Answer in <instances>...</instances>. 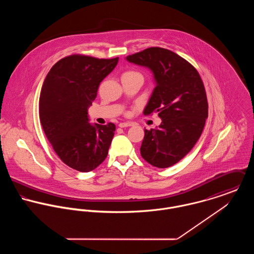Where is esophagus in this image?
<instances>
[{
  "label": "esophagus",
  "instance_id": "1",
  "mask_svg": "<svg viewBox=\"0 0 254 254\" xmlns=\"http://www.w3.org/2000/svg\"><path fill=\"white\" fill-rule=\"evenodd\" d=\"M118 126H119L120 128H125V127L132 126V123H129V122H122V123H119Z\"/></svg>",
  "mask_w": 254,
  "mask_h": 254
}]
</instances>
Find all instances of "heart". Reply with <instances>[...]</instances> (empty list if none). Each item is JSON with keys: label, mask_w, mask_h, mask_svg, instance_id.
<instances>
[{"label": "heart", "mask_w": 254, "mask_h": 254, "mask_svg": "<svg viewBox=\"0 0 254 254\" xmlns=\"http://www.w3.org/2000/svg\"><path fill=\"white\" fill-rule=\"evenodd\" d=\"M137 76H139V77H142V75H141V73L138 72V71H136V70H127V71H125V72L122 74V79H124V78H131V77H137Z\"/></svg>", "instance_id": "obj_1"}]
</instances>
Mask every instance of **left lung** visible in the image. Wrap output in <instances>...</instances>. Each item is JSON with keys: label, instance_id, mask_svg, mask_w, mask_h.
Listing matches in <instances>:
<instances>
[{"label": "left lung", "instance_id": "obj_1", "mask_svg": "<svg viewBox=\"0 0 254 254\" xmlns=\"http://www.w3.org/2000/svg\"><path fill=\"white\" fill-rule=\"evenodd\" d=\"M126 60L148 67L156 81L144 114L157 112L162 122L145 129L141 155L152 166L170 167L190 152L204 128L208 103L203 82L189 62L167 49L147 48Z\"/></svg>", "mask_w": 254, "mask_h": 254}]
</instances>
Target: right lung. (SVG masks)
<instances>
[{"label": "right lung", "instance_id": "1", "mask_svg": "<svg viewBox=\"0 0 254 254\" xmlns=\"http://www.w3.org/2000/svg\"><path fill=\"white\" fill-rule=\"evenodd\" d=\"M117 63L118 58L71 55L54 64L43 83L39 99L43 130L62 161L77 171H92L108 156L115 125H91L88 108Z\"/></svg>", "mask_w": 254, "mask_h": 254}]
</instances>
